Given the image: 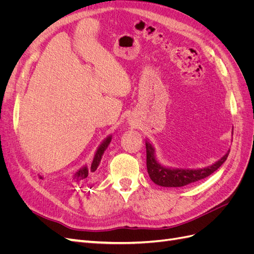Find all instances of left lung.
<instances>
[{
  "label": "left lung",
  "mask_w": 254,
  "mask_h": 254,
  "mask_svg": "<svg viewBox=\"0 0 254 254\" xmlns=\"http://www.w3.org/2000/svg\"><path fill=\"white\" fill-rule=\"evenodd\" d=\"M229 152L222 157L216 163L201 170H171L161 166L153 156V148L151 145L146 143V165L150 179L158 186L166 188H180L188 184L202 180L212 175L215 171L224 164L228 158Z\"/></svg>",
  "instance_id": "1"
}]
</instances>
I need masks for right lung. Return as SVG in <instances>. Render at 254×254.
Segmentation results:
<instances>
[{
	"label": "right lung",
	"instance_id": "right-lung-1",
	"mask_svg": "<svg viewBox=\"0 0 254 254\" xmlns=\"http://www.w3.org/2000/svg\"><path fill=\"white\" fill-rule=\"evenodd\" d=\"M110 142H111V136H108L103 142V144L98 147V149L95 153V156H94L93 162H92V164H91V167L88 168L87 166H84V167L80 168V170L74 175L73 180H75L76 182H87L89 180L90 176L97 170L99 163H101L102 157L104 155V151L106 150L107 147H108V145L110 144ZM40 178H42V177H40Z\"/></svg>",
	"mask_w": 254,
	"mask_h": 254
}]
</instances>
